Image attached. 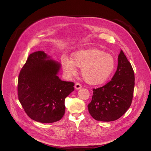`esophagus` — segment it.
I'll return each instance as SVG.
<instances>
[{
    "label": "esophagus",
    "mask_w": 151,
    "mask_h": 151,
    "mask_svg": "<svg viewBox=\"0 0 151 151\" xmlns=\"http://www.w3.org/2000/svg\"><path fill=\"white\" fill-rule=\"evenodd\" d=\"M75 87L76 89L78 90V89H80L82 87V85H81V84L80 83H76L75 84Z\"/></svg>",
    "instance_id": "obj_1"
}]
</instances>
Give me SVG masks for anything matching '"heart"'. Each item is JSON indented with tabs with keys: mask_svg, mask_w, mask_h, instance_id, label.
Wrapping results in <instances>:
<instances>
[{
	"mask_svg": "<svg viewBox=\"0 0 151 151\" xmlns=\"http://www.w3.org/2000/svg\"><path fill=\"white\" fill-rule=\"evenodd\" d=\"M115 64L112 55L96 49L78 51L72 55V59L66 57L62 58L63 67L68 75L76 73V66L82 68L83 79L91 84L106 82L114 72Z\"/></svg>",
	"mask_w": 151,
	"mask_h": 151,
	"instance_id": "b5f03b06",
	"label": "heart"
}]
</instances>
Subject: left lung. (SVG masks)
Returning <instances> with one entry per match:
<instances>
[{
    "mask_svg": "<svg viewBox=\"0 0 151 151\" xmlns=\"http://www.w3.org/2000/svg\"><path fill=\"white\" fill-rule=\"evenodd\" d=\"M112 80L101 87L93 88L88 109L97 121H113L122 116L130 107L134 87V73L122 50Z\"/></svg>",
    "mask_w": 151,
    "mask_h": 151,
    "instance_id": "obj_1",
    "label": "left lung"
}]
</instances>
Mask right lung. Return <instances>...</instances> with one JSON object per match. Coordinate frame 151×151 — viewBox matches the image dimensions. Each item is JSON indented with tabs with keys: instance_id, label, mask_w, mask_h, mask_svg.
Listing matches in <instances>:
<instances>
[{
	"instance_id": "right-lung-1",
	"label": "right lung",
	"mask_w": 151,
	"mask_h": 151,
	"mask_svg": "<svg viewBox=\"0 0 151 151\" xmlns=\"http://www.w3.org/2000/svg\"><path fill=\"white\" fill-rule=\"evenodd\" d=\"M44 51L30 54L18 79V100L27 115L42 123L60 120L65 113L64 100L74 90L75 83L61 81L60 64L48 60Z\"/></svg>"
}]
</instances>
